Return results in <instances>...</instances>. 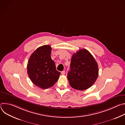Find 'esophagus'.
<instances>
[{"label": "esophagus", "instance_id": "obj_1", "mask_svg": "<svg viewBox=\"0 0 125 125\" xmlns=\"http://www.w3.org/2000/svg\"><path fill=\"white\" fill-rule=\"evenodd\" d=\"M65 71H62V72H61V74H62V75H65Z\"/></svg>", "mask_w": 125, "mask_h": 125}]
</instances>
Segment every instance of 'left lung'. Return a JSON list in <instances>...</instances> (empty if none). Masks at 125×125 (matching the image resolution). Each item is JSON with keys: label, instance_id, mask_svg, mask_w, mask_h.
<instances>
[{"label": "left lung", "instance_id": "8db88e82", "mask_svg": "<svg viewBox=\"0 0 125 125\" xmlns=\"http://www.w3.org/2000/svg\"><path fill=\"white\" fill-rule=\"evenodd\" d=\"M98 66L91 53L85 49L74 53L71 60L67 78L71 86L83 91L95 82L98 76Z\"/></svg>", "mask_w": 125, "mask_h": 125}]
</instances>
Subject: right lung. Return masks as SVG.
I'll return each mask as SVG.
<instances>
[{"label": "right lung", "mask_w": 125, "mask_h": 125, "mask_svg": "<svg viewBox=\"0 0 125 125\" xmlns=\"http://www.w3.org/2000/svg\"><path fill=\"white\" fill-rule=\"evenodd\" d=\"M51 47L49 45L38 47L31 55L27 64V73L31 80L42 89L52 86L61 74L51 59Z\"/></svg>", "instance_id": "1"}]
</instances>
